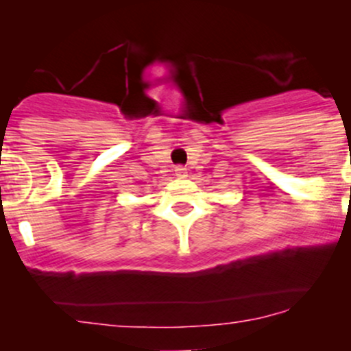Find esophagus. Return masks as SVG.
<instances>
[{
    "mask_svg": "<svg viewBox=\"0 0 351 351\" xmlns=\"http://www.w3.org/2000/svg\"><path fill=\"white\" fill-rule=\"evenodd\" d=\"M175 173H176V176L183 178V176H186V168H184V167H176L175 168Z\"/></svg>",
    "mask_w": 351,
    "mask_h": 351,
    "instance_id": "34e87169",
    "label": "esophagus"
}]
</instances>
